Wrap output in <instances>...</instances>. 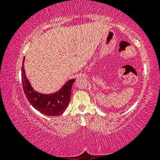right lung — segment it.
Listing matches in <instances>:
<instances>
[{
    "label": "right lung",
    "instance_id": "1",
    "mask_svg": "<svg viewBox=\"0 0 160 160\" xmlns=\"http://www.w3.org/2000/svg\"><path fill=\"white\" fill-rule=\"evenodd\" d=\"M24 61L22 66V82L23 90L28 101L35 109L43 114L56 116L62 114L69 104L71 88L75 79L67 81L58 92L52 94H42L34 90L26 77Z\"/></svg>",
    "mask_w": 160,
    "mask_h": 160
}]
</instances>
